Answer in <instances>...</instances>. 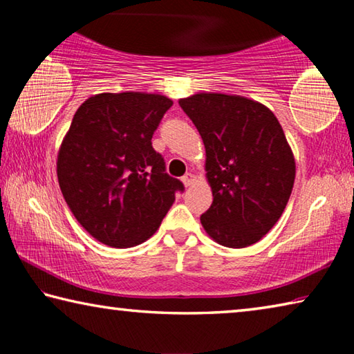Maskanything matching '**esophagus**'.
<instances>
[{
	"label": "esophagus",
	"instance_id": "esophagus-1",
	"mask_svg": "<svg viewBox=\"0 0 354 354\" xmlns=\"http://www.w3.org/2000/svg\"><path fill=\"white\" fill-rule=\"evenodd\" d=\"M195 181H196V176L192 175V173H185V175L183 176V183H184L185 187H190V185L194 184Z\"/></svg>",
	"mask_w": 354,
	"mask_h": 354
}]
</instances>
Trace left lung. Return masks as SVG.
<instances>
[{"label":"left lung","instance_id":"obj_1","mask_svg":"<svg viewBox=\"0 0 354 354\" xmlns=\"http://www.w3.org/2000/svg\"><path fill=\"white\" fill-rule=\"evenodd\" d=\"M206 148L214 201L201 215L207 236L250 247L283 215L295 183V158L274 113L259 101L200 92L179 100Z\"/></svg>","mask_w":354,"mask_h":354}]
</instances>
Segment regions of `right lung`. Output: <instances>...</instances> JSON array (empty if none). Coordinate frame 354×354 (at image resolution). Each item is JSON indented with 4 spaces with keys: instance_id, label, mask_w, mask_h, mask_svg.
I'll return each instance as SVG.
<instances>
[{
    "instance_id": "obj_1",
    "label": "right lung",
    "mask_w": 354,
    "mask_h": 354,
    "mask_svg": "<svg viewBox=\"0 0 354 354\" xmlns=\"http://www.w3.org/2000/svg\"><path fill=\"white\" fill-rule=\"evenodd\" d=\"M173 101L159 93H98L77 107L57 153L70 211L98 242L148 241L184 185L165 173L151 139Z\"/></svg>"
}]
</instances>
